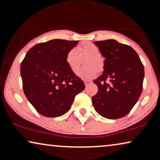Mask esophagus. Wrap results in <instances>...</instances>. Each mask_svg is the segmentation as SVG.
Wrapping results in <instances>:
<instances>
[{"instance_id": "esophagus-1", "label": "esophagus", "mask_w": 160, "mask_h": 160, "mask_svg": "<svg viewBox=\"0 0 160 160\" xmlns=\"http://www.w3.org/2000/svg\"><path fill=\"white\" fill-rule=\"evenodd\" d=\"M84 83H85V86H88V85H89L90 83H91V82H90V81H84Z\"/></svg>"}]
</instances>
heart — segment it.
<instances>
[{
  "label": "heart",
  "instance_id": "heart-1",
  "mask_svg": "<svg viewBox=\"0 0 160 160\" xmlns=\"http://www.w3.org/2000/svg\"><path fill=\"white\" fill-rule=\"evenodd\" d=\"M80 56H88L85 62L88 68L78 70L76 75L83 80H92L99 71L103 70L104 61L100 55V50L96 45L90 42H85L78 47V49L72 48L66 55V62L72 71L77 70L80 63Z\"/></svg>",
  "mask_w": 160,
  "mask_h": 160
}]
</instances>
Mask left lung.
I'll return each instance as SVG.
<instances>
[{"mask_svg": "<svg viewBox=\"0 0 160 160\" xmlns=\"http://www.w3.org/2000/svg\"><path fill=\"white\" fill-rule=\"evenodd\" d=\"M94 44L106 59L103 74L93 81L98 91L92 98V105L104 118H122L129 113L142 94L144 65L128 45L114 39L96 41Z\"/></svg>", "mask_w": 160, "mask_h": 160, "instance_id": "1", "label": "left lung"}]
</instances>
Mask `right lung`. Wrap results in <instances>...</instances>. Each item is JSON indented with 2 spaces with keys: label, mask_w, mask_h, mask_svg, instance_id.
Listing matches in <instances>:
<instances>
[{
  "label": "right lung",
  "mask_w": 160,
  "mask_h": 160,
  "mask_svg": "<svg viewBox=\"0 0 160 160\" xmlns=\"http://www.w3.org/2000/svg\"><path fill=\"white\" fill-rule=\"evenodd\" d=\"M78 41L52 39L32 47L21 64L26 97L38 113L59 117L71 108L85 84L66 62L69 50Z\"/></svg>",
  "instance_id": "add662e5"
}]
</instances>
